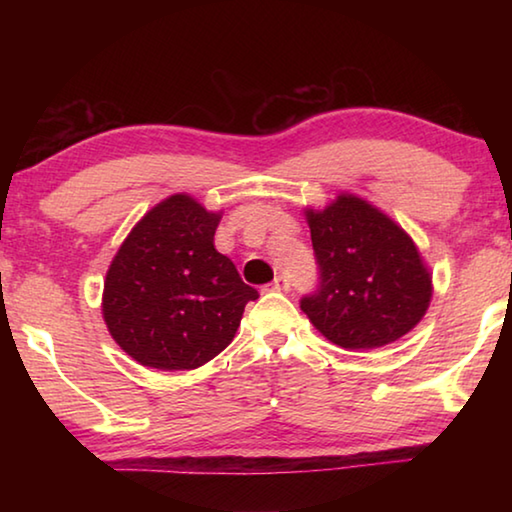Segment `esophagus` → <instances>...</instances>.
<instances>
[{
	"label": "esophagus",
	"instance_id": "obj_1",
	"mask_svg": "<svg viewBox=\"0 0 512 512\" xmlns=\"http://www.w3.org/2000/svg\"><path fill=\"white\" fill-rule=\"evenodd\" d=\"M271 287L275 289V291H289V287H291V282H289V277L287 275H277L275 280H273V284Z\"/></svg>",
	"mask_w": 512,
	"mask_h": 512
}]
</instances>
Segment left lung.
Instances as JSON below:
<instances>
[{
    "mask_svg": "<svg viewBox=\"0 0 512 512\" xmlns=\"http://www.w3.org/2000/svg\"><path fill=\"white\" fill-rule=\"evenodd\" d=\"M320 289L302 298L320 334L343 350H375L420 323L433 296L431 271L400 223L357 194L323 210L305 207Z\"/></svg>",
    "mask_w": 512,
    "mask_h": 512,
    "instance_id": "1",
    "label": "left lung"
}]
</instances>
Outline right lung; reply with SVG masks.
Returning a JSON list of instances; mask_svg holds the SVG:
<instances>
[{
    "label": "right lung",
    "instance_id": "1",
    "mask_svg": "<svg viewBox=\"0 0 512 512\" xmlns=\"http://www.w3.org/2000/svg\"><path fill=\"white\" fill-rule=\"evenodd\" d=\"M223 212L185 192L153 205L128 232L103 280L101 311L128 357L155 370H194L232 343L259 293L214 248Z\"/></svg>",
    "mask_w": 512,
    "mask_h": 512
}]
</instances>
